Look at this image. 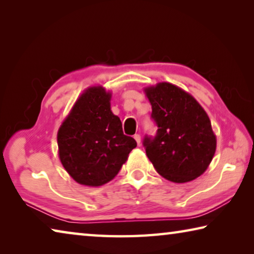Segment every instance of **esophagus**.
<instances>
[{
    "label": "esophagus",
    "instance_id": "34e87169",
    "mask_svg": "<svg viewBox=\"0 0 254 254\" xmlns=\"http://www.w3.org/2000/svg\"><path fill=\"white\" fill-rule=\"evenodd\" d=\"M134 140L136 141V143H137V145H140L141 144V135L140 134H134Z\"/></svg>",
    "mask_w": 254,
    "mask_h": 254
}]
</instances>
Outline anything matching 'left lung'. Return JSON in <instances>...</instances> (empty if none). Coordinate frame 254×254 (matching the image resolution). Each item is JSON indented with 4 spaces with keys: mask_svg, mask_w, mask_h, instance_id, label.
<instances>
[{
    "mask_svg": "<svg viewBox=\"0 0 254 254\" xmlns=\"http://www.w3.org/2000/svg\"><path fill=\"white\" fill-rule=\"evenodd\" d=\"M158 130L143 147L154 169L173 183H187L204 173L216 150L208 115L190 94L170 83L144 89Z\"/></svg>",
    "mask_w": 254,
    "mask_h": 254,
    "instance_id": "8db88e82",
    "label": "left lung"
}]
</instances>
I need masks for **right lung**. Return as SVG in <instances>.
Wrapping results in <instances>:
<instances>
[{
  "label": "right lung",
  "mask_w": 254,
  "mask_h": 254,
  "mask_svg": "<svg viewBox=\"0 0 254 254\" xmlns=\"http://www.w3.org/2000/svg\"><path fill=\"white\" fill-rule=\"evenodd\" d=\"M111 93L94 86L81 94L57 134L59 159L80 185L97 187L113 179L136 147L111 111Z\"/></svg>",
  "instance_id": "right-lung-1"
}]
</instances>
